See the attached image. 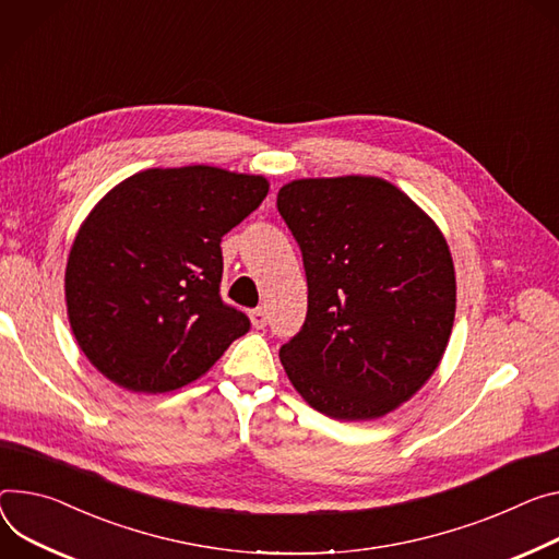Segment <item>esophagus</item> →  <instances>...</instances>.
Instances as JSON below:
<instances>
[{"label": "esophagus", "mask_w": 559, "mask_h": 559, "mask_svg": "<svg viewBox=\"0 0 559 559\" xmlns=\"http://www.w3.org/2000/svg\"><path fill=\"white\" fill-rule=\"evenodd\" d=\"M249 319H251V325L257 328V330H263V328L267 325V312H265L263 308L251 310V312H249Z\"/></svg>", "instance_id": "esophagus-1"}]
</instances>
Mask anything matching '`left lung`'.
<instances>
[{
	"mask_svg": "<svg viewBox=\"0 0 559 559\" xmlns=\"http://www.w3.org/2000/svg\"><path fill=\"white\" fill-rule=\"evenodd\" d=\"M278 212L302 251L308 319L281 364L314 411L372 421L413 399L450 341L456 281L437 223L379 176L298 178Z\"/></svg>",
	"mask_w": 559,
	"mask_h": 559,
	"instance_id": "left-lung-1",
	"label": "left lung"
}]
</instances>
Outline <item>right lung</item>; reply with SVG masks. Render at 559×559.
<instances>
[{"label": "right lung", "instance_id": "obj_1", "mask_svg": "<svg viewBox=\"0 0 559 559\" xmlns=\"http://www.w3.org/2000/svg\"><path fill=\"white\" fill-rule=\"evenodd\" d=\"M267 191L265 176L189 165L138 171L97 200L69 251L64 300L99 374L167 394L207 374L249 330L221 300V238Z\"/></svg>", "mask_w": 559, "mask_h": 559}]
</instances>
